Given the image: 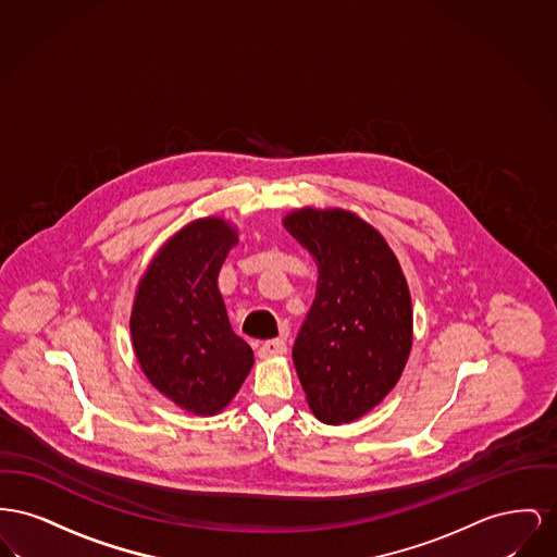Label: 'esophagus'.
Segmentation results:
<instances>
[{
  "mask_svg": "<svg viewBox=\"0 0 557 557\" xmlns=\"http://www.w3.org/2000/svg\"><path fill=\"white\" fill-rule=\"evenodd\" d=\"M285 351H287V346L283 339H270L260 346L258 354H260V358H276V356H283Z\"/></svg>",
  "mask_w": 557,
  "mask_h": 557,
  "instance_id": "obj_1",
  "label": "esophagus"
}]
</instances>
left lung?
Wrapping results in <instances>:
<instances>
[{
	"instance_id": "obj_1",
	"label": "left lung",
	"mask_w": 557,
	"mask_h": 557,
	"mask_svg": "<svg viewBox=\"0 0 557 557\" xmlns=\"http://www.w3.org/2000/svg\"><path fill=\"white\" fill-rule=\"evenodd\" d=\"M287 233L314 258L319 283L293 346L306 403L329 423L375 409L412 348V304L400 262L375 226L342 207H299Z\"/></svg>"
}]
</instances>
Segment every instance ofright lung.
<instances>
[{
  "instance_id": "1",
  "label": "right lung",
  "mask_w": 557,
  "mask_h": 557,
  "mask_svg": "<svg viewBox=\"0 0 557 557\" xmlns=\"http://www.w3.org/2000/svg\"><path fill=\"white\" fill-rule=\"evenodd\" d=\"M236 243L238 228L222 215L188 222L152 256L134 295L129 333L145 377L197 417L226 409L253 367L218 289Z\"/></svg>"
}]
</instances>
